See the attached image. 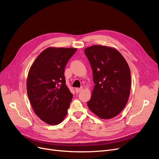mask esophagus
Masks as SVG:
<instances>
[{
  "instance_id": "34e87169",
  "label": "esophagus",
  "mask_w": 159,
  "mask_h": 159,
  "mask_svg": "<svg viewBox=\"0 0 159 159\" xmlns=\"http://www.w3.org/2000/svg\"><path fill=\"white\" fill-rule=\"evenodd\" d=\"M83 90V87L76 88V89H75V92H76V93H79V92H80L81 90Z\"/></svg>"
}]
</instances>
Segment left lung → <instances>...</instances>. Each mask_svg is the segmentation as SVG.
<instances>
[{"instance_id": "1", "label": "left lung", "mask_w": 159, "mask_h": 159, "mask_svg": "<svg viewBox=\"0 0 159 159\" xmlns=\"http://www.w3.org/2000/svg\"><path fill=\"white\" fill-rule=\"evenodd\" d=\"M84 53L95 84L88 107L99 118L112 119L124 109L130 96V68L120 53L111 47L94 45Z\"/></svg>"}]
</instances>
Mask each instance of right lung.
Returning a JSON list of instances; mask_svg holds the SVG:
<instances>
[{"instance_id":"obj_1","label":"right lung","mask_w":159,"mask_h":159,"mask_svg":"<svg viewBox=\"0 0 159 159\" xmlns=\"http://www.w3.org/2000/svg\"><path fill=\"white\" fill-rule=\"evenodd\" d=\"M76 50L50 47L40 53L29 69V99L35 114L48 125L61 122L67 113L73 94L66 84L64 71Z\"/></svg>"}]
</instances>
